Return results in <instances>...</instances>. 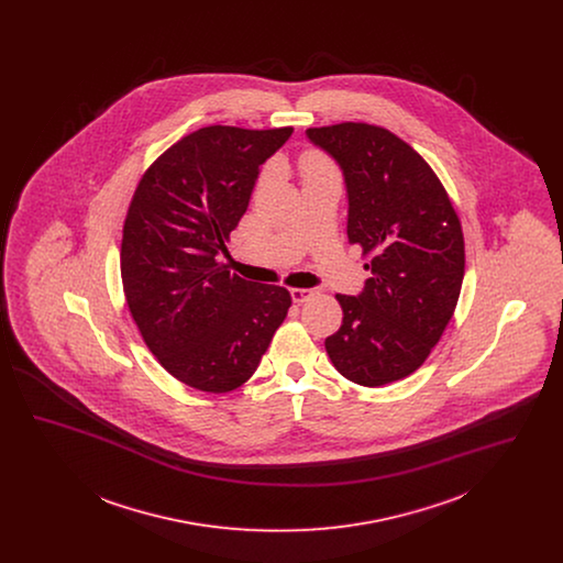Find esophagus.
<instances>
[{
  "label": "esophagus",
  "mask_w": 563,
  "mask_h": 563,
  "mask_svg": "<svg viewBox=\"0 0 563 563\" xmlns=\"http://www.w3.org/2000/svg\"><path fill=\"white\" fill-rule=\"evenodd\" d=\"M314 295L312 289H291V299H294L295 303H303L306 299H310Z\"/></svg>",
  "instance_id": "1"
}]
</instances>
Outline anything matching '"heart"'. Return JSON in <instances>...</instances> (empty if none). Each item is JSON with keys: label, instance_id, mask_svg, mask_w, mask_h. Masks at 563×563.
Wrapping results in <instances>:
<instances>
[{"label": "heart", "instance_id": "b5f03b06", "mask_svg": "<svg viewBox=\"0 0 563 563\" xmlns=\"http://www.w3.org/2000/svg\"><path fill=\"white\" fill-rule=\"evenodd\" d=\"M301 175L303 179H321V177H333L331 164L324 161L319 154L308 152L301 158Z\"/></svg>", "mask_w": 563, "mask_h": 563}]
</instances>
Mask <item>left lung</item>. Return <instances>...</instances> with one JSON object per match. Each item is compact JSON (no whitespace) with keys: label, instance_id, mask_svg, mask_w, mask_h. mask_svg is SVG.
<instances>
[{"label":"left lung","instance_id":"1","mask_svg":"<svg viewBox=\"0 0 563 563\" xmlns=\"http://www.w3.org/2000/svg\"><path fill=\"white\" fill-rule=\"evenodd\" d=\"M306 136L340 166L349 242L372 255L363 291L338 295L344 321L324 349L354 384L397 382L427 361L454 314L464 278L457 214L429 164L397 134L344 122Z\"/></svg>","mask_w":563,"mask_h":563}]
</instances>
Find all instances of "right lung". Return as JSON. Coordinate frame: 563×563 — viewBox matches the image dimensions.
<instances>
[{"mask_svg":"<svg viewBox=\"0 0 563 563\" xmlns=\"http://www.w3.org/2000/svg\"><path fill=\"white\" fill-rule=\"evenodd\" d=\"M291 133L200 129L166 150L134 191L120 253L126 301L147 349L191 388L242 386L291 306L285 287L244 280L219 262L262 164Z\"/></svg>","mask_w":563,"mask_h":563,"instance_id":"1","label":"right lung"}]
</instances>
